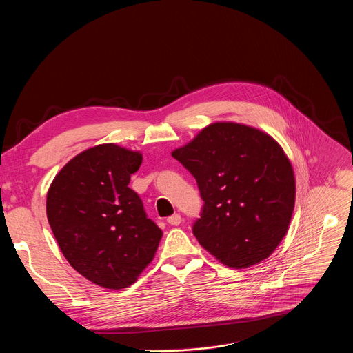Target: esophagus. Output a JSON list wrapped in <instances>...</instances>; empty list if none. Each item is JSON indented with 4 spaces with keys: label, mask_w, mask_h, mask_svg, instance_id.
Returning <instances> with one entry per match:
<instances>
[{
    "label": "esophagus",
    "mask_w": 353,
    "mask_h": 353,
    "mask_svg": "<svg viewBox=\"0 0 353 353\" xmlns=\"http://www.w3.org/2000/svg\"><path fill=\"white\" fill-rule=\"evenodd\" d=\"M168 223H170L172 226H179V225L181 223V216H180V214H174V215L169 216V218H168Z\"/></svg>",
    "instance_id": "esophagus-1"
}]
</instances>
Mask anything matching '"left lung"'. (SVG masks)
<instances>
[{
	"instance_id": "obj_1",
	"label": "left lung",
	"mask_w": 353,
	"mask_h": 353,
	"mask_svg": "<svg viewBox=\"0 0 353 353\" xmlns=\"http://www.w3.org/2000/svg\"><path fill=\"white\" fill-rule=\"evenodd\" d=\"M172 157L195 177L204 201L192 226L199 244L232 268L268 259L288 232L296 196L281 145L254 127L222 121Z\"/></svg>"
}]
</instances>
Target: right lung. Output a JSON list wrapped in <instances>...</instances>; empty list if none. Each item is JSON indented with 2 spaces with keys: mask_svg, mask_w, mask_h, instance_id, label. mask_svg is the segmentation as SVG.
Wrapping results in <instances>:
<instances>
[{
  "mask_svg": "<svg viewBox=\"0 0 353 353\" xmlns=\"http://www.w3.org/2000/svg\"><path fill=\"white\" fill-rule=\"evenodd\" d=\"M141 163L137 150L96 145L72 158L47 191V219L64 257L82 276L108 289L132 285L162 239L128 187Z\"/></svg>",
  "mask_w": 353,
  "mask_h": 353,
  "instance_id": "right-lung-1",
  "label": "right lung"
}]
</instances>
